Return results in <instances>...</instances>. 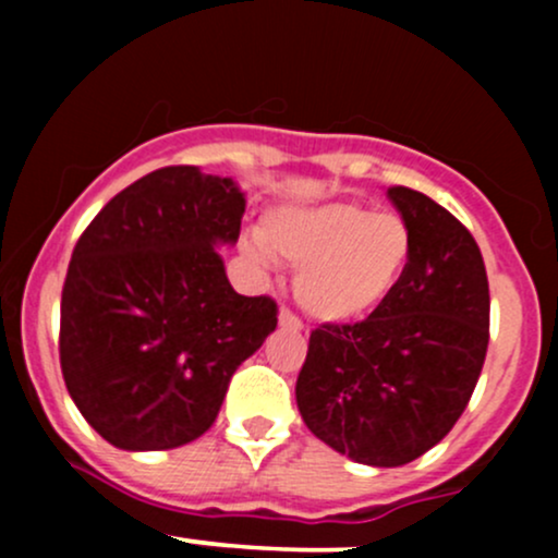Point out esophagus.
Returning a JSON list of instances; mask_svg holds the SVG:
<instances>
[{"instance_id": "obj_1", "label": "esophagus", "mask_w": 558, "mask_h": 558, "mask_svg": "<svg viewBox=\"0 0 558 558\" xmlns=\"http://www.w3.org/2000/svg\"><path fill=\"white\" fill-rule=\"evenodd\" d=\"M278 325H280V328H283V330H291V332H299L301 328H304V325H301V319H299L296 315H293L291 310H286V306H283V310H280Z\"/></svg>"}]
</instances>
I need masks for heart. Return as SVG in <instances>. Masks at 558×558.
<instances>
[{"mask_svg": "<svg viewBox=\"0 0 558 558\" xmlns=\"http://www.w3.org/2000/svg\"><path fill=\"white\" fill-rule=\"evenodd\" d=\"M259 240L243 252L296 267L301 310L319 323L341 325L367 317L399 288L414 235L396 213H375L354 202L280 207L262 220Z\"/></svg>", "mask_w": 558, "mask_h": 558, "instance_id": "obj_1", "label": "heart"}]
</instances>
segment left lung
<instances>
[{
  "label": "left lung",
  "instance_id": "8db88e82",
  "mask_svg": "<svg viewBox=\"0 0 558 558\" xmlns=\"http://www.w3.org/2000/svg\"><path fill=\"white\" fill-rule=\"evenodd\" d=\"M388 198L414 235L386 304L354 325H319L296 380L304 425L369 466L414 462L462 417L488 351L483 254L448 209L407 185Z\"/></svg>",
  "mask_w": 558,
  "mask_h": 558
}]
</instances>
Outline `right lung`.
<instances>
[{"mask_svg":"<svg viewBox=\"0 0 558 558\" xmlns=\"http://www.w3.org/2000/svg\"><path fill=\"white\" fill-rule=\"evenodd\" d=\"M243 209L230 178L175 165L110 198L75 243L60 364L107 444L165 451L196 440L278 325V304L235 293L217 252L239 241Z\"/></svg>","mask_w":558,"mask_h":558,"instance_id":"obj_1","label":"right lung"}]
</instances>
